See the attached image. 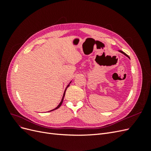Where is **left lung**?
Listing matches in <instances>:
<instances>
[{"mask_svg":"<svg viewBox=\"0 0 151 151\" xmlns=\"http://www.w3.org/2000/svg\"><path fill=\"white\" fill-rule=\"evenodd\" d=\"M118 52H120V53H123V55H125V56H127V57H128V58H130V57H129V56H128V55H127V54H126V53H125V52H123V51H122V50H118Z\"/></svg>","mask_w":151,"mask_h":151,"instance_id":"1","label":"left lung"}]
</instances>
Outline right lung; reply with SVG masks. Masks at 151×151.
Masks as SVG:
<instances>
[{
  "label": "right lung",
  "mask_w": 151,
  "mask_h": 151,
  "mask_svg": "<svg viewBox=\"0 0 151 151\" xmlns=\"http://www.w3.org/2000/svg\"><path fill=\"white\" fill-rule=\"evenodd\" d=\"M71 83V81L70 82V83L69 84H68V86L66 87V88H65V91H64V93H63V97H62V100H61V102L60 103H59V104L58 105V106L55 108H54L53 109H52V110L51 111H53V110H55V109H58V108H60V106H61V105H62V102H63V98H64V96H65V91H66V90H67V88H68V86H70V84Z\"/></svg>",
  "instance_id": "1"
}]
</instances>
